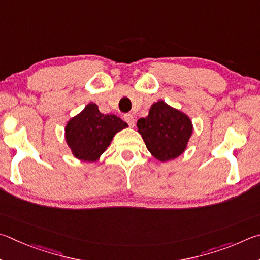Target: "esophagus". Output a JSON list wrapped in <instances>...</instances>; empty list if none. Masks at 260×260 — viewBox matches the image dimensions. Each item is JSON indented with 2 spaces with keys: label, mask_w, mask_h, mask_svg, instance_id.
<instances>
[{
  "label": "esophagus",
  "mask_w": 260,
  "mask_h": 260,
  "mask_svg": "<svg viewBox=\"0 0 260 260\" xmlns=\"http://www.w3.org/2000/svg\"><path fill=\"white\" fill-rule=\"evenodd\" d=\"M124 120H125V122L127 123V124H129L131 127H134L135 126V117L131 115V114H125L124 115Z\"/></svg>",
  "instance_id": "1"
}]
</instances>
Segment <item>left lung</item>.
Instances as JSON below:
<instances>
[{
	"instance_id": "8db88e82",
	"label": "left lung",
	"mask_w": 260,
	"mask_h": 260,
	"mask_svg": "<svg viewBox=\"0 0 260 260\" xmlns=\"http://www.w3.org/2000/svg\"><path fill=\"white\" fill-rule=\"evenodd\" d=\"M149 153L161 162L180 156L193 134V123L187 114L158 100L149 108L146 117L137 122Z\"/></svg>"
}]
</instances>
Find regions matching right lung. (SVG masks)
<instances>
[{
  "label": "right lung",
  "mask_w": 260,
  "mask_h": 260,
  "mask_svg": "<svg viewBox=\"0 0 260 260\" xmlns=\"http://www.w3.org/2000/svg\"><path fill=\"white\" fill-rule=\"evenodd\" d=\"M127 124L114 114L99 112L98 105L89 103L65 126V140L73 156L80 161L95 162L111 145L118 131Z\"/></svg>",
  "instance_id": "right-lung-1"
}]
</instances>
